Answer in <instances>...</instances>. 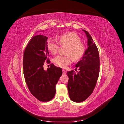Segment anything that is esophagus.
<instances>
[{"instance_id": "esophagus-1", "label": "esophagus", "mask_w": 124, "mask_h": 124, "mask_svg": "<svg viewBox=\"0 0 124 124\" xmlns=\"http://www.w3.org/2000/svg\"><path fill=\"white\" fill-rule=\"evenodd\" d=\"M62 73H63V74H66V71L64 69H62Z\"/></svg>"}]
</instances>
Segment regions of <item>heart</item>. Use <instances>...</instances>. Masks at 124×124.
Instances as JSON below:
<instances>
[{"label": "heart", "mask_w": 124, "mask_h": 124, "mask_svg": "<svg viewBox=\"0 0 124 124\" xmlns=\"http://www.w3.org/2000/svg\"><path fill=\"white\" fill-rule=\"evenodd\" d=\"M58 41L55 38H51L47 41V50L52 54L57 53L60 44L67 45V55H59L54 59V62L62 68H66L71 63V57L74 61H78L83 57L86 51L85 44L82 43L79 36L73 32H65L60 35Z\"/></svg>", "instance_id": "1"}]
</instances>
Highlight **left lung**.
<instances>
[{
	"instance_id": "8db88e82",
	"label": "left lung",
	"mask_w": 124,
	"mask_h": 124,
	"mask_svg": "<svg viewBox=\"0 0 124 124\" xmlns=\"http://www.w3.org/2000/svg\"><path fill=\"white\" fill-rule=\"evenodd\" d=\"M87 37L88 48L81 61L76 65L80 70L67 72L69 77L67 87L70 98L75 102H81L91 95L95 89L99 74L100 60L98 48L92 37L83 30Z\"/></svg>"
}]
</instances>
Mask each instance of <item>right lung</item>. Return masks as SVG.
<instances>
[{
  "label": "right lung",
  "instance_id": "obj_1",
  "mask_svg": "<svg viewBox=\"0 0 124 124\" xmlns=\"http://www.w3.org/2000/svg\"><path fill=\"white\" fill-rule=\"evenodd\" d=\"M47 38L41 35L32 37L24 50L23 61L25 80L29 91L42 102L54 98L56 84L62 74V68L53 63L47 71L44 70L45 62L50 63L46 46Z\"/></svg>",
  "mask_w": 124,
  "mask_h": 124
}]
</instances>
